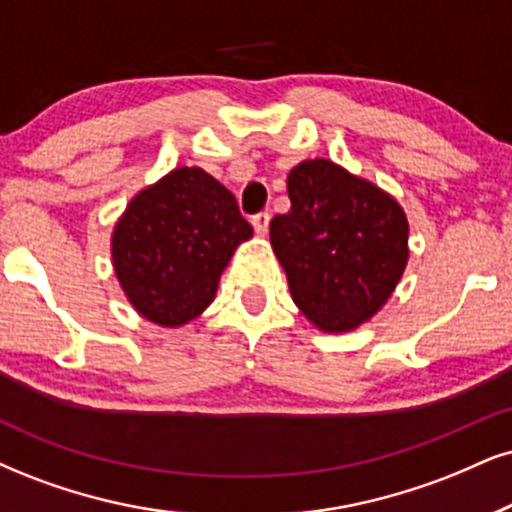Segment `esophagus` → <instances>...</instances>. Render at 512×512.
I'll use <instances>...</instances> for the list:
<instances>
[{
	"label": "esophagus",
	"instance_id": "esophagus-1",
	"mask_svg": "<svg viewBox=\"0 0 512 512\" xmlns=\"http://www.w3.org/2000/svg\"><path fill=\"white\" fill-rule=\"evenodd\" d=\"M251 225H254L258 237H266L268 235V225H270V216H268V213H258V216L251 218Z\"/></svg>",
	"mask_w": 512,
	"mask_h": 512
}]
</instances>
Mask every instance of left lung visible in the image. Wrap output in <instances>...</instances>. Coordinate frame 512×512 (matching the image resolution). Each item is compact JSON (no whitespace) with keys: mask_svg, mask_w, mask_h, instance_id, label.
Returning a JSON list of instances; mask_svg holds the SVG:
<instances>
[{"mask_svg":"<svg viewBox=\"0 0 512 512\" xmlns=\"http://www.w3.org/2000/svg\"><path fill=\"white\" fill-rule=\"evenodd\" d=\"M292 208L270 220V246L294 304L323 332H351L387 304L408 263L399 201L327 159L289 170Z\"/></svg>","mask_w":512,"mask_h":512,"instance_id":"obj_1","label":"left lung"}]
</instances>
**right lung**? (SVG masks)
<instances>
[{"label": "right lung", "instance_id": "1", "mask_svg": "<svg viewBox=\"0 0 512 512\" xmlns=\"http://www.w3.org/2000/svg\"><path fill=\"white\" fill-rule=\"evenodd\" d=\"M254 230L230 189L204 168H175L130 199L111 258L130 306L149 323L182 327L211 306L220 275Z\"/></svg>", "mask_w": 512, "mask_h": 512}]
</instances>
